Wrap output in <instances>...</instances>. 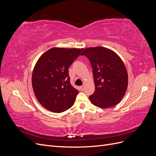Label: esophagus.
I'll return each mask as SVG.
<instances>
[{
	"instance_id": "34e87169",
	"label": "esophagus",
	"mask_w": 156,
	"mask_h": 156,
	"mask_svg": "<svg viewBox=\"0 0 156 156\" xmlns=\"http://www.w3.org/2000/svg\"><path fill=\"white\" fill-rule=\"evenodd\" d=\"M80 89H81V90H84V85H83V86H81V87H80Z\"/></svg>"
}]
</instances>
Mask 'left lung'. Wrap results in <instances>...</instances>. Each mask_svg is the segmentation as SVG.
Masks as SVG:
<instances>
[{
  "instance_id": "1",
  "label": "left lung",
  "mask_w": 156,
  "mask_h": 156,
  "mask_svg": "<svg viewBox=\"0 0 156 156\" xmlns=\"http://www.w3.org/2000/svg\"><path fill=\"white\" fill-rule=\"evenodd\" d=\"M81 55L87 56L92 68L95 91L89 96L91 103L103 108L118 104L128 84L127 70L120 56L103 47L86 48Z\"/></svg>"
}]
</instances>
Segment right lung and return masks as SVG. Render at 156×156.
<instances>
[{
  "label": "right lung",
  "instance_id": "add662e5",
  "mask_svg": "<svg viewBox=\"0 0 156 156\" xmlns=\"http://www.w3.org/2000/svg\"><path fill=\"white\" fill-rule=\"evenodd\" d=\"M83 50L53 48L37 60L32 85L37 101L46 109L60 113L74 104L79 91L70 84L68 69Z\"/></svg>",
  "mask_w": 156,
  "mask_h": 156
}]
</instances>
